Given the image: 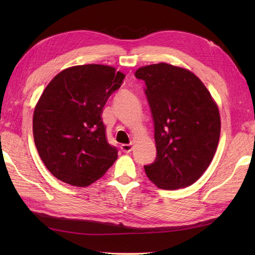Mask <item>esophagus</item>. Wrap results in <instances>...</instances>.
Listing matches in <instances>:
<instances>
[{
  "mask_svg": "<svg viewBox=\"0 0 255 255\" xmlns=\"http://www.w3.org/2000/svg\"><path fill=\"white\" fill-rule=\"evenodd\" d=\"M121 149L124 151V152H130V151L132 150V144H122L121 145Z\"/></svg>",
  "mask_w": 255,
  "mask_h": 255,
  "instance_id": "1",
  "label": "esophagus"
}]
</instances>
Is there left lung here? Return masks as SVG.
<instances>
[{"label": "left lung", "instance_id": "1", "mask_svg": "<svg viewBox=\"0 0 255 255\" xmlns=\"http://www.w3.org/2000/svg\"><path fill=\"white\" fill-rule=\"evenodd\" d=\"M154 125L156 158L144 165L163 189L192 185L213 160L220 136L218 107L196 75L161 62L139 68Z\"/></svg>", "mask_w": 255, "mask_h": 255}]
</instances>
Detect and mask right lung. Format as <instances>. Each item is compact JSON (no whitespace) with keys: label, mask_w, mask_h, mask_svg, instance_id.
I'll list each match as a JSON object with an SVG mask.
<instances>
[{"label":"right lung","mask_w":255,"mask_h":255,"mask_svg":"<svg viewBox=\"0 0 255 255\" xmlns=\"http://www.w3.org/2000/svg\"><path fill=\"white\" fill-rule=\"evenodd\" d=\"M125 75L102 64L63 70L47 85L35 107L32 132L51 174L73 186L99 180L117 159L106 138L103 107Z\"/></svg>","instance_id":"1"}]
</instances>
